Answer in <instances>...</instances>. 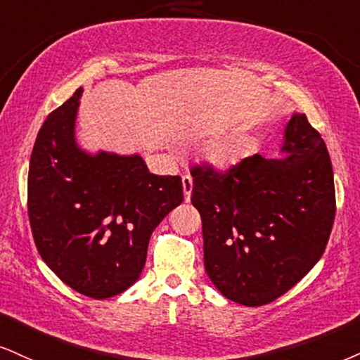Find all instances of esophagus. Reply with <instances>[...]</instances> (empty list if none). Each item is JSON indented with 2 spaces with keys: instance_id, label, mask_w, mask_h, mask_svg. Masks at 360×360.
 Listing matches in <instances>:
<instances>
[{
  "instance_id": "esophagus-1",
  "label": "esophagus",
  "mask_w": 360,
  "mask_h": 360,
  "mask_svg": "<svg viewBox=\"0 0 360 360\" xmlns=\"http://www.w3.org/2000/svg\"><path fill=\"white\" fill-rule=\"evenodd\" d=\"M181 187H184L185 202H190V197H192V190H193V179H192V175H184V176H181Z\"/></svg>"
}]
</instances>
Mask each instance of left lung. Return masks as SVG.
<instances>
[{
	"mask_svg": "<svg viewBox=\"0 0 360 360\" xmlns=\"http://www.w3.org/2000/svg\"><path fill=\"white\" fill-rule=\"evenodd\" d=\"M283 158H243L219 172L192 168V203L200 212L203 264L233 302H274L310 272L335 219L334 172L321 133L304 113L285 127Z\"/></svg>",
	"mask_w": 360,
	"mask_h": 360,
	"instance_id": "left-lung-1",
	"label": "left lung"
}]
</instances>
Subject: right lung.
I'll return each mask as SVG.
<instances>
[{"label": "right lung", "mask_w": 360, "mask_h": 360, "mask_svg": "<svg viewBox=\"0 0 360 360\" xmlns=\"http://www.w3.org/2000/svg\"><path fill=\"white\" fill-rule=\"evenodd\" d=\"M75 91L39 128L28 172V217L46 265L79 294L108 299L139 281L150 235L184 202L179 175H153L140 155L83 152Z\"/></svg>", "instance_id": "1"}]
</instances>
